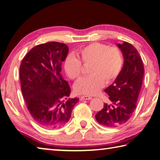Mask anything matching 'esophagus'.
<instances>
[{
  "label": "esophagus",
  "mask_w": 160,
  "mask_h": 160,
  "mask_svg": "<svg viewBox=\"0 0 160 160\" xmlns=\"http://www.w3.org/2000/svg\"><path fill=\"white\" fill-rule=\"evenodd\" d=\"M80 98L82 100H91L92 98V97L89 96H82L80 97Z\"/></svg>",
  "instance_id": "34e87169"
}]
</instances>
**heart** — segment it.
Instances as JSON below:
<instances>
[{
    "instance_id": "obj_1",
    "label": "heart",
    "mask_w": 160,
    "mask_h": 160,
    "mask_svg": "<svg viewBox=\"0 0 160 160\" xmlns=\"http://www.w3.org/2000/svg\"><path fill=\"white\" fill-rule=\"evenodd\" d=\"M76 56L66 58L64 67L66 73L72 80H76L82 73V64H91L88 76L81 78L74 85L77 93L94 95L104 85L113 82L119 76L123 65L121 51L117 47H109L100 43H93L81 48Z\"/></svg>"
}]
</instances>
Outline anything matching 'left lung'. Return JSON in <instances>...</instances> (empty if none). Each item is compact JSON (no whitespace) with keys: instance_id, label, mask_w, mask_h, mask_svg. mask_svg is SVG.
Here are the masks:
<instances>
[{"instance_id":"8db88e82","label":"left lung","mask_w":160,"mask_h":160,"mask_svg":"<svg viewBox=\"0 0 160 160\" xmlns=\"http://www.w3.org/2000/svg\"><path fill=\"white\" fill-rule=\"evenodd\" d=\"M117 46L123 55V67L114 82L105 89L112 103H105L95 116L98 123L108 128L121 126L132 117L144 76L143 61L137 50L126 42Z\"/></svg>"}]
</instances>
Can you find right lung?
I'll return each instance as SVG.
<instances>
[{
	"label": "right lung",
	"instance_id": "1",
	"mask_svg": "<svg viewBox=\"0 0 160 160\" xmlns=\"http://www.w3.org/2000/svg\"><path fill=\"white\" fill-rule=\"evenodd\" d=\"M68 52L65 43H42L31 49L21 63L22 94L30 115L43 128L65 126L79 101L78 98H68L71 88L61 74Z\"/></svg>",
	"mask_w": 160,
	"mask_h": 160
}]
</instances>
